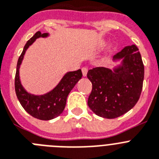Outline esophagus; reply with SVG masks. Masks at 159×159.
Wrapping results in <instances>:
<instances>
[{
    "instance_id": "1",
    "label": "esophagus",
    "mask_w": 159,
    "mask_h": 159,
    "mask_svg": "<svg viewBox=\"0 0 159 159\" xmlns=\"http://www.w3.org/2000/svg\"><path fill=\"white\" fill-rule=\"evenodd\" d=\"M82 74H83L84 77H86L87 75V72H88V69L86 67H83L82 69Z\"/></svg>"
}]
</instances>
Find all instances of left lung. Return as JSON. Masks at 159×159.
<instances>
[{"label": "left lung", "mask_w": 159, "mask_h": 159, "mask_svg": "<svg viewBox=\"0 0 159 159\" xmlns=\"http://www.w3.org/2000/svg\"><path fill=\"white\" fill-rule=\"evenodd\" d=\"M120 64L111 70L96 67L87 73L92 83L88 106L97 116L114 119L128 112L141 95L144 65L136 45L127 46L113 57Z\"/></svg>", "instance_id": "obj_1"}]
</instances>
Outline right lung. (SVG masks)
Here are the masks:
<instances>
[{
	"mask_svg": "<svg viewBox=\"0 0 159 159\" xmlns=\"http://www.w3.org/2000/svg\"><path fill=\"white\" fill-rule=\"evenodd\" d=\"M48 36V33H41L40 31H37L33 37L26 42L22 54L18 58L14 82L16 95L22 107L30 116L42 120H52L59 116L63 112L68 95L82 77L81 69H78L77 71L68 72L61 78L56 87L46 94L40 95L30 94L25 90V88L21 83L19 76L20 65H22L24 55L28 48L32 45L37 39L47 38Z\"/></svg>",
	"mask_w": 159,
	"mask_h": 159,
	"instance_id": "1",
	"label": "right lung"
}]
</instances>
